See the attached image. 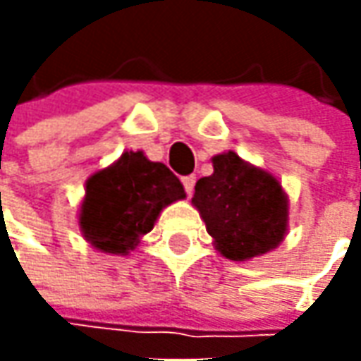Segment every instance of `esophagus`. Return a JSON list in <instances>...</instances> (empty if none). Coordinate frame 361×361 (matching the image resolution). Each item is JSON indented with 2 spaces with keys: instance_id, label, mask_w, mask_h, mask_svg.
Masks as SVG:
<instances>
[{
  "instance_id": "34e87169",
  "label": "esophagus",
  "mask_w": 361,
  "mask_h": 361,
  "mask_svg": "<svg viewBox=\"0 0 361 361\" xmlns=\"http://www.w3.org/2000/svg\"><path fill=\"white\" fill-rule=\"evenodd\" d=\"M195 183H197V176H195V174L183 176V185H185V190H187V195H192V190H195Z\"/></svg>"
}]
</instances>
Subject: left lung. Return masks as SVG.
<instances>
[{
	"label": "left lung",
	"instance_id": "obj_1",
	"mask_svg": "<svg viewBox=\"0 0 361 361\" xmlns=\"http://www.w3.org/2000/svg\"><path fill=\"white\" fill-rule=\"evenodd\" d=\"M213 166L215 173L197 183L192 202L216 249L233 261L275 249L287 229V199L277 178L235 152L215 157Z\"/></svg>",
	"mask_w": 361,
	"mask_h": 361
}]
</instances>
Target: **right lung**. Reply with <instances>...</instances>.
Listing matches in <instances>:
<instances>
[{
	"mask_svg": "<svg viewBox=\"0 0 361 361\" xmlns=\"http://www.w3.org/2000/svg\"><path fill=\"white\" fill-rule=\"evenodd\" d=\"M185 199V187L166 164L142 152H124L92 176L80 211L84 237L106 253H128L154 227L162 207Z\"/></svg>",
	"mask_w": 361,
	"mask_h": 361,
	"instance_id": "obj_1",
	"label": "right lung"
}]
</instances>
